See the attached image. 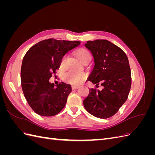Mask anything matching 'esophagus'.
I'll list each match as a JSON object with an SVG mask.
<instances>
[{
    "mask_svg": "<svg viewBox=\"0 0 155 155\" xmlns=\"http://www.w3.org/2000/svg\"><path fill=\"white\" fill-rule=\"evenodd\" d=\"M72 90H75V89L78 88V86H75V85H72Z\"/></svg>",
    "mask_w": 155,
    "mask_h": 155,
    "instance_id": "esophagus-1",
    "label": "esophagus"
}]
</instances>
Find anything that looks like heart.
<instances>
[{
	"instance_id": "1",
	"label": "heart",
	"mask_w": 155,
	"mask_h": 155,
	"mask_svg": "<svg viewBox=\"0 0 155 155\" xmlns=\"http://www.w3.org/2000/svg\"><path fill=\"white\" fill-rule=\"evenodd\" d=\"M77 58L82 62L83 61L87 58H91V54L88 50L85 48H81L78 50L76 53ZM65 58H63L60 62V67L62 68L64 66ZM87 75L83 72H68L63 74V80L72 85H79L85 80Z\"/></svg>"
}]
</instances>
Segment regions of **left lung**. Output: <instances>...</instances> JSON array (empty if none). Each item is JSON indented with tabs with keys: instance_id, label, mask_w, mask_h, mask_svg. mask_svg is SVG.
Here are the masks:
<instances>
[{
	"instance_id": "1",
	"label": "left lung",
	"mask_w": 155,
	"mask_h": 155,
	"mask_svg": "<svg viewBox=\"0 0 155 155\" xmlns=\"http://www.w3.org/2000/svg\"><path fill=\"white\" fill-rule=\"evenodd\" d=\"M85 47L91 51L94 66L88 80L103 89L90 88L83 100L85 109L94 116L108 118L114 115L128 97L131 72L127 56L118 46L104 39L88 41Z\"/></svg>"
}]
</instances>
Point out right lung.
<instances>
[{
  "mask_svg": "<svg viewBox=\"0 0 155 155\" xmlns=\"http://www.w3.org/2000/svg\"><path fill=\"white\" fill-rule=\"evenodd\" d=\"M80 43L48 39L31 46L25 54L21 70L22 89L27 102L37 114L53 116L66 105L71 85L62 82L55 87L49 79L59 68L63 56Z\"/></svg>",
  "mask_w": 155,
  "mask_h": 155,
  "instance_id": "obj_1",
  "label": "right lung"
}]
</instances>
